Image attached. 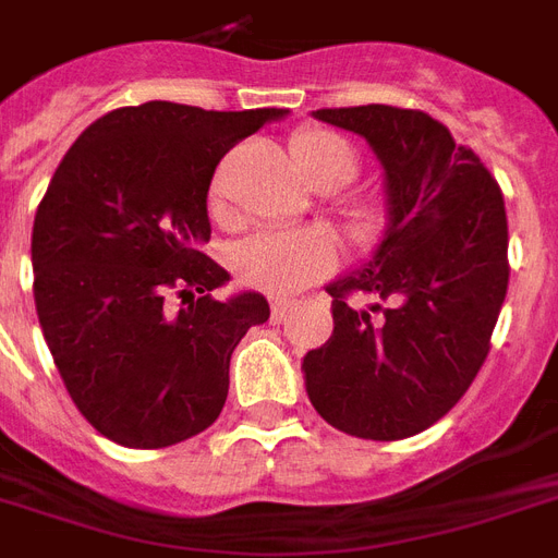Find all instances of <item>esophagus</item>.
<instances>
[{"mask_svg":"<svg viewBox=\"0 0 558 558\" xmlns=\"http://www.w3.org/2000/svg\"><path fill=\"white\" fill-rule=\"evenodd\" d=\"M269 310H271V322H280V318L287 315L289 304H287V301H280V298H271Z\"/></svg>","mask_w":558,"mask_h":558,"instance_id":"obj_1","label":"esophagus"}]
</instances>
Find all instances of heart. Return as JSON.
Here are the masks:
<instances>
[{
	"label": "heart",
	"instance_id": "1",
	"mask_svg": "<svg viewBox=\"0 0 558 558\" xmlns=\"http://www.w3.org/2000/svg\"><path fill=\"white\" fill-rule=\"evenodd\" d=\"M289 153L318 191L344 187L359 173V150L353 142L327 126L295 130L289 138ZM210 210H219L217 187L210 191ZM341 222L353 243L373 245L385 234L388 210L376 196H353L341 208ZM231 266L245 287L289 298L330 275L336 248L330 236L318 231H275L243 240L231 252Z\"/></svg>",
	"mask_w": 558,
	"mask_h": 558
}]
</instances>
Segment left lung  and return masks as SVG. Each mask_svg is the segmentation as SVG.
I'll use <instances>...</instances> for the list:
<instances>
[{
    "instance_id": "left-lung-1",
    "label": "left lung",
    "mask_w": 558,
    "mask_h": 558,
    "mask_svg": "<svg viewBox=\"0 0 558 558\" xmlns=\"http://www.w3.org/2000/svg\"><path fill=\"white\" fill-rule=\"evenodd\" d=\"M365 135L388 185V231L371 260L327 287L332 336L304 356L318 414L362 440H405L446 416L486 362L510 260L501 187L423 109H318ZM374 298L356 311L352 298Z\"/></svg>"
}]
</instances>
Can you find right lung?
<instances>
[{
	"instance_id": "right-lung-1",
	"label": "right lung",
	"mask_w": 558,
	"mask_h": 558,
	"mask_svg": "<svg viewBox=\"0 0 558 558\" xmlns=\"http://www.w3.org/2000/svg\"><path fill=\"white\" fill-rule=\"evenodd\" d=\"M280 116L170 100L112 109L51 177L31 234L39 327L77 411L118 446L205 432L226 405L231 353L269 318L257 292L210 295L228 271L199 245L219 159Z\"/></svg>"
}]
</instances>
